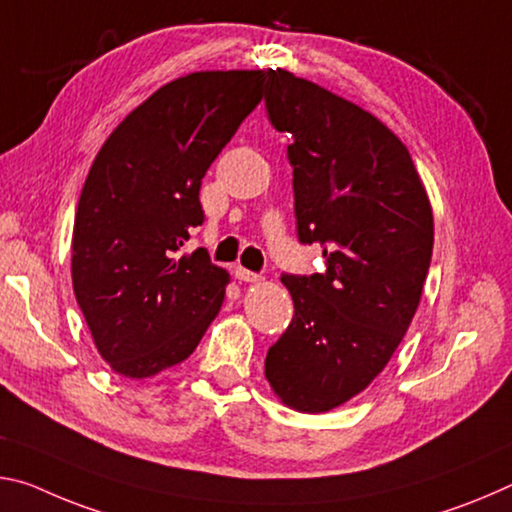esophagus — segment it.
<instances>
[{"label":"esophagus","instance_id":"1","mask_svg":"<svg viewBox=\"0 0 512 512\" xmlns=\"http://www.w3.org/2000/svg\"><path fill=\"white\" fill-rule=\"evenodd\" d=\"M233 274H236V279H238V281H245V283H256V281H261V274L249 272V270H245V267H242V265H236V267H233Z\"/></svg>","mask_w":512,"mask_h":512}]
</instances>
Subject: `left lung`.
Masks as SVG:
<instances>
[{
  "instance_id": "8db88e82",
  "label": "left lung",
  "mask_w": 512,
  "mask_h": 512,
  "mask_svg": "<svg viewBox=\"0 0 512 512\" xmlns=\"http://www.w3.org/2000/svg\"><path fill=\"white\" fill-rule=\"evenodd\" d=\"M272 127L292 136L297 238L326 270L283 274L295 315L267 351L283 404L324 413L374 381L420 304L433 213L413 158L372 113L313 81L267 70Z\"/></svg>"
}]
</instances>
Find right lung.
Listing matches in <instances>:
<instances>
[{"label": "right lung", "mask_w": 512, "mask_h": 512, "mask_svg": "<svg viewBox=\"0 0 512 512\" xmlns=\"http://www.w3.org/2000/svg\"><path fill=\"white\" fill-rule=\"evenodd\" d=\"M265 72H195L124 117L92 163L72 233V286L97 351L147 379L186 360L220 313L229 274L206 249L199 188L263 97Z\"/></svg>", "instance_id": "right-lung-1"}]
</instances>
